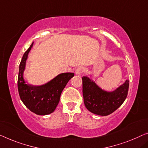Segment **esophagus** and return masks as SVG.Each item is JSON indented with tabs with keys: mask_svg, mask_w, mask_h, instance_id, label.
I'll return each instance as SVG.
<instances>
[{
	"mask_svg": "<svg viewBox=\"0 0 148 148\" xmlns=\"http://www.w3.org/2000/svg\"><path fill=\"white\" fill-rule=\"evenodd\" d=\"M84 71H85V68H84L82 67V66H79V67L76 68L75 72H76V74L77 75H80V74H82Z\"/></svg>",
	"mask_w": 148,
	"mask_h": 148,
	"instance_id": "esophagus-1",
	"label": "esophagus"
}]
</instances>
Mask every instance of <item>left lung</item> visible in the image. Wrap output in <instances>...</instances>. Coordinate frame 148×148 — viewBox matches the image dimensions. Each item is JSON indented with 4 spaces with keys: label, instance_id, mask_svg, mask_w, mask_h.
<instances>
[{
    "label": "left lung",
    "instance_id": "left-lung-1",
    "mask_svg": "<svg viewBox=\"0 0 148 148\" xmlns=\"http://www.w3.org/2000/svg\"><path fill=\"white\" fill-rule=\"evenodd\" d=\"M129 80L113 92H107L100 88L91 78L82 77V92L85 106L92 113L108 116L118 108L126 98Z\"/></svg>",
    "mask_w": 148,
    "mask_h": 148
}]
</instances>
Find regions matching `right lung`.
<instances>
[{"mask_svg": "<svg viewBox=\"0 0 148 148\" xmlns=\"http://www.w3.org/2000/svg\"><path fill=\"white\" fill-rule=\"evenodd\" d=\"M32 46L33 42L24 54L20 63L18 90L21 100L30 111L37 115H48L56 109L60 101L62 92L74 74L71 72L60 74L52 80L41 86L26 84L23 74L28 54Z\"/></svg>", "mask_w": 148, "mask_h": 148, "instance_id": "add662e5", "label": "right lung"}]
</instances>
